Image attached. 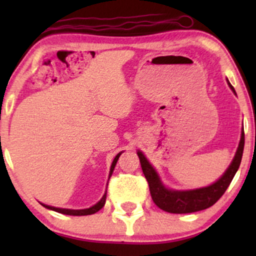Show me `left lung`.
Returning <instances> with one entry per match:
<instances>
[{
    "label": "left lung",
    "mask_w": 256,
    "mask_h": 256,
    "mask_svg": "<svg viewBox=\"0 0 256 256\" xmlns=\"http://www.w3.org/2000/svg\"><path fill=\"white\" fill-rule=\"evenodd\" d=\"M228 85L230 90L236 93L233 86L230 82ZM244 146V132L242 129L240 143L239 146H238L236 156H234L232 163L227 168V170L224 172L222 176L216 183L208 185V186L185 191L170 190V188H166L164 186L160 180L158 174L156 172V170L148 162L146 156L138 150V155L140 158V163H141L142 171L149 184L150 194H152L154 202L160 210L169 213H192L208 208L210 206L216 204L219 200L220 197L225 194L227 188L230 186L234 174H236V171L240 166L241 158H242Z\"/></svg>",
    "instance_id": "1"
}]
</instances>
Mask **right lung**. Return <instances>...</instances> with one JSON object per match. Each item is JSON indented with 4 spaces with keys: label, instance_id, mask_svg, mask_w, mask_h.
Returning <instances> with one entry per match:
<instances>
[{
    "label": "right lung",
    "instance_id": "1",
    "mask_svg": "<svg viewBox=\"0 0 256 256\" xmlns=\"http://www.w3.org/2000/svg\"><path fill=\"white\" fill-rule=\"evenodd\" d=\"M120 155H121V152H118V155L115 156L113 163H112L110 171V176H112V174H113L114 168H115V166H116V162H118V157H120ZM110 178H108V180H110ZM107 185H108V184H107ZM106 196H107V191L104 192V194L102 196V198H101L100 200L98 202L96 205H93L92 208H85V210L59 208H54V206H48V205L42 204V202H40V204L43 205L44 208H48V210H52V211H56V212H58V213H62V214H68V216H88V214H94V213H96L98 211H99V210H101V208H104V202H106Z\"/></svg>",
    "mask_w": 256,
    "mask_h": 256
}]
</instances>
